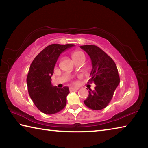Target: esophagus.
<instances>
[{
  "mask_svg": "<svg viewBox=\"0 0 148 148\" xmlns=\"http://www.w3.org/2000/svg\"><path fill=\"white\" fill-rule=\"evenodd\" d=\"M70 91H76V90L79 89V87H70Z\"/></svg>",
  "mask_w": 148,
  "mask_h": 148,
  "instance_id": "1",
  "label": "esophagus"
}]
</instances>
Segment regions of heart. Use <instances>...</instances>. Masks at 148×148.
<instances>
[{"label": "heart", "instance_id": "heart-1", "mask_svg": "<svg viewBox=\"0 0 148 148\" xmlns=\"http://www.w3.org/2000/svg\"><path fill=\"white\" fill-rule=\"evenodd\" d=\"M83 57H85V56L84 54L82 51H74L73 54H72V58L74 59V61H77V60L83 58Z\"/></svg>", "mask_w": 148, "mask_h": 148}]
</instances>
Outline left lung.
I'll list each match as a JSON object with an SVG mask.
<instances>
[{
    "instance_id": "8db88e82",
    "label": "left lung",
    "mask_w": 148,
    "mask_h": 148,
    "mask_svg": "<svg viewBox=\"0 0 148 148\" xmlns=\"http://www.w3.org/2000/svg\"><path fill=\"white\" fill-rule=\"evenodd\" d=\"M80 47L89 55L92 62L90 83H94L95 90L89 89V95L84 104L89 108L100 110L106 108L113 97L120 79L116 64L111 57L98 46L85 45ZM88 90V89H87Z\"/></svg>"
}]
</instances>
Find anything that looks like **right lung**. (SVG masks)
I'll return each instance as SVG.
<instances>
[{"mask_svg":"<svg viewBox=\"0 0 148 148\" xmlns=\"http://www.w3.org/2000/svg\"><path fill=\"white\" fill-rule=\"evenodd\" d=\"M74 46L49 45L35 57L30 66L27 77L29 96L37 108L44 114H56L66 106L69 87L59 89L53 86L51 77L60 54Z\"/></svg>","mask_w":148,"mask_h":148,"instance_id":"right-lung-1","label":"right lung"}]
</instances>
